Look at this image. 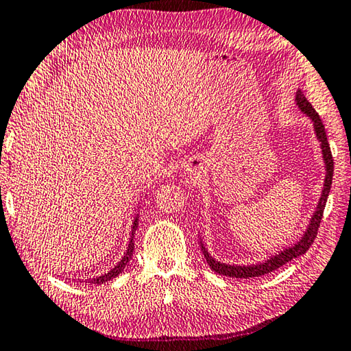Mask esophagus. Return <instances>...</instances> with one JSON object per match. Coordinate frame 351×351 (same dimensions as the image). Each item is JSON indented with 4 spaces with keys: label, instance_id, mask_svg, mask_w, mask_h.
<instances>
[{
    "label": "esophagus",
    "instance_id": "1",
    "mask_svg": "<svg viewBox=\"0 0 351 351\" xmlns=\"http://www.w3.org/2000/svg\"><path fill=\"white\" fill-rule=\"evenodd\" d=\"M197 170H201L199 167H195V171H197ZM198 173H199V171H198ZM195 175H197V173H195Z\"/></svg>",
    "mask_w": 351,
    "mask_h": 351
}]
</instances>
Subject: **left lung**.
Wrapping results in <instances>:
<instances>
[{"label":"left lung","mask_w":351,"mask_h":351,"mask_svg":"<svg viewBox=\"0 0 351 351\" xmlns=\"http://www.w3.org/2000/svg\"><path fill=\"white\" fill-rule=\"evenodd\" d=\"M294 102L297 105V108L300 110V112H304V114L310 117V121L313 122L314 136H316L319 147H320V153H322L325 178H324V187H322V192H320V198L316 204V209H314L310 221H308V224H306V229L304 230V234L297 239V241H294L293 245H288L287 247H283L282 251H277L276 254L269 255V257L265 258L263 261H257V263L230 265V263H224V261H219L215 257H212L210 252L207 251V247L203 243V239H201V241H199L201 251H203L207 265L210 266V269L218 272V274L226 276V277H234V278H251V277H260V276L269 274V272L282 268L283 265H287L288 261H291L293 258H297V257H300V255H304L308 249H310L314 239H316L320 219H322V213H324L325 204H326V198H328L330 189H331L332 156H331L328 141H326L324 123H322V121H320V117L316 112V110L313 108V105L308 102L306 97L304 96V93H302L300 90L295 91Z\"/></svg>","instance_id":"1"}]
</instances>
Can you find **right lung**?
<instances>
[{"instance_id": "obj_1", "label": "right lung", "mask_w": 351, "mask_h": 351, "mask_svg": "<svg viewBox=\"0 0 351 351\" xmlns=\"http://www.w3.org/2000/svg\"><path fill=\"white\" fill-rule=\"evenodd\" d=\"M142 203V199L139 201V204ZM136 206L134 209V215H133V224H132V232H130V240H128V245H127V249L125 252H123L121 261H117V265L114 266V268H111L108 272H105V274L102 276H97V277H93V278H86L88 283H94V285H102V283H106L110 282L111 278L117 277L119 274H122V271L125 269V266L130 263V260H132L133 257V252H134V232L136 229H138V221H139V215H136V210L141 209V206ZM83 282V280H80Z\"/></svg>"}]
</instances>
